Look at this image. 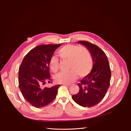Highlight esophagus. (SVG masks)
<instances>
[{
  "label": "esophagus",
  "instance_id": "34e87169",
  "mask_svg": "<svg viewBox=\"0 0 131 131\" xmlns=\"http://www.w3.org/2000/svg\"><path fill=\"white\" fill-rule=\"evenodd\" d=\"M63 85H64L66 86H67V87L70 86V85H69V84H63Z\"/></svg>",
  "mask_w": 131,
  "mask_h": 131
}]
</instances>
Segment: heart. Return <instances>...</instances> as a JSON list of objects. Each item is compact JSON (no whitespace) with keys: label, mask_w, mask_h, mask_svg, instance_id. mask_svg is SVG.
<instances>
[{"label":"heart","mask_w":131,"mask_h":131,"mask_svg":"<svg viewBox=\"0 0 131 131\" xmlns=\"http://www.w3.org/2000/svg\"><path fill=\"white\" fill-rule=\"evenodd\" d=\"M58 56L63 60L68 61V72H61L56 75L54 80L59 84H69L78 77H84L92 70L93 61L90 51L86 47L74 45H67L59 50ZM49 66L53 73L58 70V60L56 57L50 59Z\"/></svg>","instance_id":"1"}]
</instances>
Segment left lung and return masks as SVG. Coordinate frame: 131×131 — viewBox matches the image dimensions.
Masks as SVG:
<instances>
[{"mask_svg":"<svg viewBox=\"0 0 131 131\" xmlns=\"http://www.w3.org/2000/svg\"><path fill=\"white\" fill-rule=\"evenodd\" d=\"M78 42L89 50L93 63L91 72L78 84L79 91L72 98L79 105L90 108L98 104L105 96L110 85L111 70L106 55L98 46L86 41Z\"/></svg>","mask_w":131,"mask_h":131,"instance_id":"left-lung-1","label":"left lung"}]
</instances>
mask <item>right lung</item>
<instances>
[{
  "instance_id": "1",
  "label": "right lung",
  "mask_w": 131,
  "mask_h": 131,
  "mask_svg": "<svg viewBox=\"0 0 131 131\" xmlns=\"http://www.w3.org/2000/svg\"><path fill=\"white\" fill-rule=\"evenodd\" d=\"M61 45V43L37 46L26 55L19 67V88L25 100L35 108H42L52 102L61 86L42 87L46 81L50 82L49 62Z\"/></svg>"
}]
</instances>
